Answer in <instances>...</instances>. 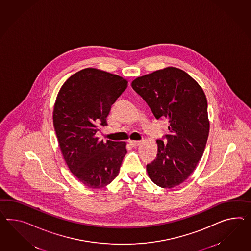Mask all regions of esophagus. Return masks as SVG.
I'll list each match as a JSON object with an SVG mask.
<instances>
[{
  "instance_id": "obj_1",
  "label": "esophagus",
  "mask_w": 251,
  "mask_h": 251,
  "mask_svg": "<svg viewBox=\"0 0 251 251\" xmlns=\"http://www.w3.org/2000/svg\"><path fill=\"white\" fill-rule=\"evenodd\" d=\"M129 143H130V145H131V146L135 147V146H139V145H141L142 141H137V140H130Z\"/></svg>"
}]
</instances>
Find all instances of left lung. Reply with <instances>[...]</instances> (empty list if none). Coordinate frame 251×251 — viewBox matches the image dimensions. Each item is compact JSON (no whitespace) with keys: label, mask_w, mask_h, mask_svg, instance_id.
I'll list each match as a JSON object with an SVG mask.
<instances>
[{"label":"left lung","mask_w":251,"mask_h":251,"mask_svg":"<svg viewBox=\"0 0 251 251\" xmlns=\"http://www.w3.org/2000/svg\"><path fill=\"white\" fill-rule=\"evenodd\" d=\"M131 84L157 119L170 123L167 144L156 140L157 155L147 165L148 176L163 188L178 186L193 173L206 148V95L195 79L173 66L135 78Z\"/></svg>","instance_id":"obj_1"}]
</instances>
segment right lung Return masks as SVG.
I'll return each mask as SVG.
<instances>
[{
	"instance_id": "1",
	"label": "right lung",
	"mask_w": 251,
	"mask_h": 251,
	"mask_svg": "<svg viewBox=\"0 0 251 251\" xmlns=\"http://www.w3.org/2000/svg\"><path fill=\"white\" fill-rule=\"evenodd\" d=\"M127 84L117 75L89 67L74 74L58 92L52 121L59 147L72 174L87 187L109 185L127 153L126 142H103L96 135L107 126L111 105Z\"/></svg>"
}]
</instances>
